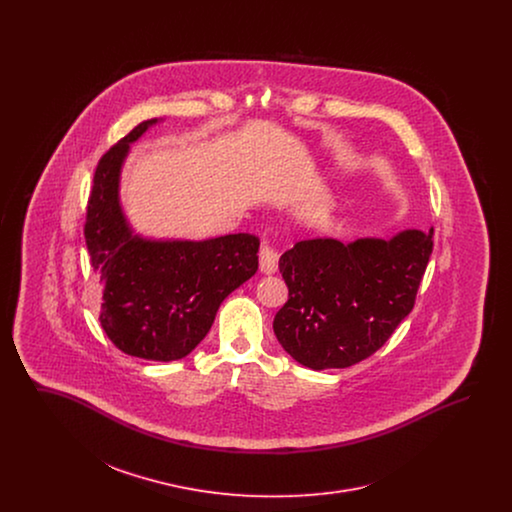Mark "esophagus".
Returning a JSON list of instances; mask_svg holds the SVG:
<instances>
[{"instance_id": "1", "label": "esophagus", "mask_w": 512, "mask_h": 512, "mask_svg": "<svg viewBox=\"0 0 512 512\" xmlns=\"http://www.w3.org/2000/svg\"><path fill=\"white\" fill-rule=\"evenodd\" d=\"M278 257L280 255H278V251L272 245H263L261 251H259V267H261V272H265V274L276 272Z\"/></svg>"}]
</instances>
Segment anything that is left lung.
<instances>
[{
  "mask_svg": "<svg viewBox=\"0 0 512 512\" xmlns=\"http://www.w3.org/2000/svg\"><path fill=\"white\" fill-rule=\"evenodd\" d=\"M434 228L391 240H303L280 257L288 301L274 334L299 365L347 368L376 353L414 307Z\"/></svg>",
  "mask_w": 512,
  "mask_h": 512,
  "instance_id": "left-lung-1",
  "label": "left lung"
}]
</instances>
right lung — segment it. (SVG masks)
<instances>
[{"instance_id": "obj_1", "label": "right lung", "mask_w": 512, "mask_h": 512, "mask_svg": "<svg viewBox=\"0 0 512 512\" xmlns=\"http://www.w3.org/2000/svg\"><path fill=\"white\" fill-rule=\"evenodd\" d=\"M155 122H140L99 159L84 238L103 284L99 322L107 338L126 355L169 363L194 351L220 303L257 272L259 238L147 240L132 232L119 199L122 163Z\"/></svg>"}]
</instances>
